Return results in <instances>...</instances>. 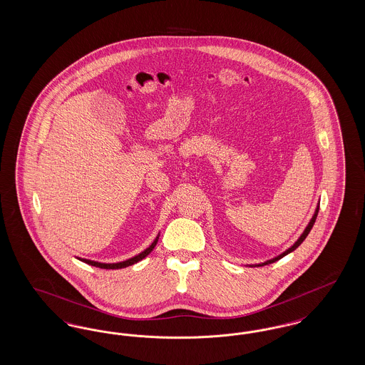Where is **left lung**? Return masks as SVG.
I'll return each instance as SVG.
<instances>
[{
    "mask_svg": "<svg viewBox=\"0 0 365 365\" xmlns=\"http://www.w3.org/2000/svg\"><path fill=\"white\" fill-rule=\"evenodd\" d=\"M319 205H320V202H317V207L314 209V213H313L312 219L309 220V223H308V226L305 227V230H304V232L299 235V238L295 241L287 250H284L283 253H280L279 256L277 257H274V259H271V260L264 261V262H260V264H252V265H249V267H262V265H268V264H272V262H275V261L280 260L282 257H284L286 255H289V253H292V252H294L295 249L301 245V243L305 241V238L308 237V234L311 232V230H312L313 225H314V222H316V217H317V213H319Z\"/></svg>",
    "mask_w": 365,
    "mask_h": 365,
    "instance_id": "left-lung-1",
    "label": "left lung"
}]
</instances>
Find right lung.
<instances>
[{
	"instance_id": "1",
	"label": "right lung",
	"mask_w": 365,
	"mask_h": 365,
	"mask_svg": "<svg viewBox=\"0 0 365 365\" xmlns=\"http://www.w3.org/2000/svg\"><path fill=\"white\" fill-rule=\"evenodd\" d=\"M158 237H160V234L157 235L156 238H155V241L152 242V245L149 246V247H146L143 252H140L139 255L137 256H134V257H131V259H128V260L120 261V262H112V264H106V262H98V261H93V260H87V259H79L81 261H83V262H86L88 265H93V267H98V268H103V269H120V268H125V267H128V265H133V264H135V262H138V261L142 260V259H145L153 249H155V246L157 245V241H158Z\"/></svg>"
}]
</instances>
